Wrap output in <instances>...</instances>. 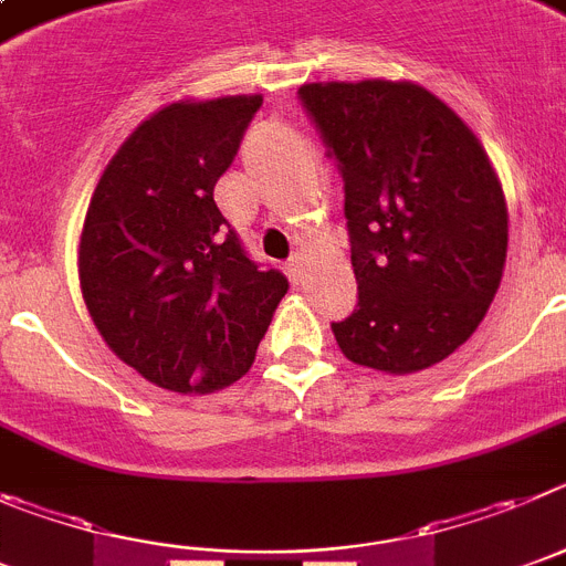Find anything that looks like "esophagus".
Instances as JSON below:
<instances>
[{"label":"esophagus","instance_id":"obj_1","mask_svg":"<svg viewBox=\"0 0 566 566\" xmlns=\"http://www.w3.org/2000/svg\"><path fill=\"white\" fill-rule=\"evenodd\" d=\"M287 271L293 273L295 279H298V276H304V256H298V253H295V256L290 259V262H287Z\"/></svg>","mask_w":566,"mask_h":566}]
</instances>
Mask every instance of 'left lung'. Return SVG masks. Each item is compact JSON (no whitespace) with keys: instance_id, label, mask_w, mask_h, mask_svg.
<instances>
[{"instance_id":"left-lung-1","label":"left lung","mask_w":566,"mask_h":566,"mask_svg":"<svg viewBox=\"0 0 566 566\" xmlns=\"http://www.w3.org/2000/svg\"><path fill=\"white\" fill-rule=\"evenodd\" d=\"M344 175L358 310L340 353L386 375L454 355L485 318L507 259V200L480 137L415 81L298 90Z\"/></svg>"}]
</instances>
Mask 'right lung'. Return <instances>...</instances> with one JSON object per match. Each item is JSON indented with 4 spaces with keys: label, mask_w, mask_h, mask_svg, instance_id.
I'll list each match as a JSON object with an SVG mask.
<instances>
[{
    "label": "right lung",
    "mask_w": 566,
    "mask_h": 566,
    "mask_svg": "<svg viewBox=\"0 0 566 566\" xmlns=\"http://www.w3.org/2000/svg\"><path fill=\"white\" fill-rule=\"evenodd\" d=\"M262 95L160 106L106 163L78 237L95 329L149 384L226 389L251 369L287 293L259 271L213 202Z\"/></svg>",
    "instance_id": "right-lung-1"
}]
</instances>
